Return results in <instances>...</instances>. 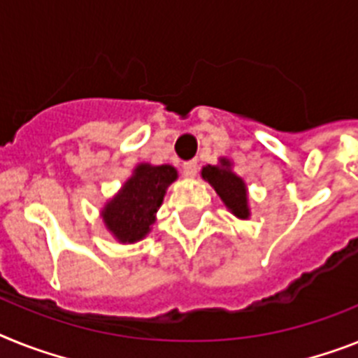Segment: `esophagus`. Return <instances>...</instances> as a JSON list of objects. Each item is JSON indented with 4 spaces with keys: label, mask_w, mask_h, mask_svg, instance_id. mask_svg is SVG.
<instances>
[{
    "label": "esophagus",
    "mask_w": 358,
    "mask_h": 358,
    "mask_svg": "<svg viewBox=\"0 0 358 358\" xmlns=\"http://www.w3.org/2000/svg\"><path fill=\"white\" fill-rule=\"evenodd\" d=\"M184 174L187 178H194L198 174V162L196 160H189L184 164Z\"/></svg>",
    "instance_id": "1"
}]
</instances>
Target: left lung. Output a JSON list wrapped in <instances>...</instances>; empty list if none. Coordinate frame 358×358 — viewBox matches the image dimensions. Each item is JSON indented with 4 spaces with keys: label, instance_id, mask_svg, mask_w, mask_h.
I'll list each match as a JSON object with an SVG mask.
<instances>
[{
    "label": "left lung",
    "instance_id": "1",
    "mask_svg": "<svg viewBox=\"0 0 358 358\" xmlns=\"http://www.w3.org/2000/svg\"><path fill=\"white\" fill-rule=\"evenodd\" d=\"M202 178L213 185L216 194L236 218L248 220V187L238 174L231 171V162L227 158H220V165H206L202 169Z\"/></svg>",
    "mask_w": 358,
    "mask_h": 358
}]
</instances>
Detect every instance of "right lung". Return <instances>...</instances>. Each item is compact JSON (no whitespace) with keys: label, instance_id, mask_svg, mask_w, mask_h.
Instances as JSON below:
<instances>
[{"label":"right lung","instance_id":"add662e5","mask_svg":"<svg viewBox=\"0 0 358 358\" xmlns=\"http://www.w3.org/2000/svg\"><path fill=\"white\" fill-rule=\"evenodd\" d=\"M178 178L173 165L138 164L133 176L101 209V218L120 244L145 238L164 202L165 191Z\"/></svg>","mask_w":358,"mask_h":358}]
</instances>
